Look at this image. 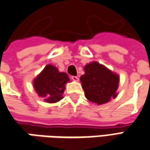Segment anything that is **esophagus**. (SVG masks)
<instances>
[{
	"label": "esophagus",
	"mask_w": 150,
	"mask_h": 150,
	"mask_svg": "<svg viewBox=\"0 0 150 150\" xmlns=\"http://www.w3.org/2000/svg\"><path fill=\"white\" fill-rule=\"evenodd\" d=\"M71 79L73 81H78V80H79V78H78V77H77V76H72Z\"/></svg>",
	"instance_id": "esophagus-1"
}]
</instances>
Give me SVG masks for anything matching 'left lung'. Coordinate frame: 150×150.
Listing matches in <instances>:
<instances>
[{"label": "left lung", "instance_id": "8db88e82", "mask_svg": "<svg viewBox=\"0 0 150 150\" xmlns=\"http://www.w3.org/2000/svg\"><path fill=\"white\" fill-rule=\"evenodd\" d=\"M84 70L85 74L81 76L80 81L88 100L101 105L117 96L119 75L95 61L87 64Z\"/></svg>", "mask_w": 150, "mask_h": 150}]
</instances>
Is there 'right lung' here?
Masks as SVG:
<instances>
[{
    "label": "right lung",
    "mask_w": 150,
    "mask_h": 150,
    "mask_svg": "<svg viewBox=\"0 0 150 150\" xmlns=\"http://www.w3.org/2000/svg\"><path fill=\"white\" fill-rule=\"evenodd\" d=\"M69 77L65 73H60L56 67L47 64L33 81L34 88L39 97L44 101L54 103L63 98L65 85Z\"/></svg>",
    "instance_id": "add662e5"
}]
</instances>
